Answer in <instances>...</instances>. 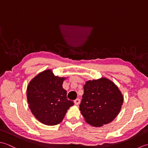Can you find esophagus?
Returning a JSON list of instances; mask_svg holds the SVG:
<instances>
[{
  "instance_id": "34e87169",
  "label": "esophagus",
  "mask_w": 148,
  "mask_h": 148,
  "mask_svg": "<svg viewBox=\"0 0 148 148\" xmlns=\"http://www.w3.org/2000/svg\"><path fill=\"white\" fill-rule=\"evenodd\" d=\"M80 99H79V98H77L76 99H75L74 100V103H75V105H78L80 103Z\"/></svg>"
}]
</instances>
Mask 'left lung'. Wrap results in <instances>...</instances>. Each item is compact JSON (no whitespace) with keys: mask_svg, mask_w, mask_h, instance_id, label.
<instances>
[{"mask_svg":"<svg viewBox=\"0 0 148 148\" xmlns=\"http://www.w3.org/2000/svg\"><path fill=\"white\" fill-rule=\"evenodd\" d=\"M123 95L115 84L107 78L87 80L80 110L84 119L95 127L110 123L121 109Z\"/></svg>","mask_w":148,"mask_h":148,"instance_id":"obj_1","label":"left lung"}]
</instances>
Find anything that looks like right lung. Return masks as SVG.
<instances>
[{
	"instance_id": "right-lung-1",
	"label": "right lung",
	"mask_w": 148,
	"mask_h": 148,
	"mask_svg": "<svg viewBox=\"0 0 148 148\" xmlns=\"http://www.w3.org/2000/svg\"><path fill=\"white\" fill-rule=\"evenodd\" d=\"M66 78L55 76L52 70H47L38 74L29 84V107L36 118L44 125L59 124L74 104L67 99V92L62 87Z\"/></svg>"
}]
</instances>
